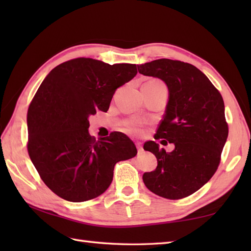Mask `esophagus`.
Segmentation results:
<instances>
[{
	"mask_svg": "<svg viewBox=\"0 0 251 251\" xmlns=\"http://www.w3.org/2000/svg\"><path fill=\"white\" fill-rule=\"evenodd\" d=\"M136 146H137V149H138V152H142V143L137 142Z\"/></svg>",
	"mask_w": 251,
	"mask_h": 251,
	"instance_id": "obj_1",
	"label": "esophagus"
}]
</instances>
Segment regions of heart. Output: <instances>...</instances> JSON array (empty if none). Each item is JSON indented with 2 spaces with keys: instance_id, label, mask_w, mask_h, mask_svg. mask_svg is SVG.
Wrapping results in <instances>:
<instances>
[{
  "instance_id": "heart-1",
  "label": "heart",
  "mask_w": 251,
  "mask_h": 251,
  "mask_svg": "<svg viewBox=\"0 0 251 251\" xmlns=\"http://www.w3.org/2000/svg\"><path fill=\"white\" fill-rule=\"evenodd\" d=\"M128 130L132 131V132H138V131H139V126L132 123V124L128 125Z\"/></svg>"
}]
</instances>
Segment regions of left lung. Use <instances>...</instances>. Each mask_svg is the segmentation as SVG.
<instances>
[{"label": "left lung", "mask_w": 251, "mask_h": 251, "mask_svg": "<svg viewBox=\"0 0 251 251\" xmlns=\"http://www.w3.org/2000/svg\"><path fill=\"white\" fill-rule=\"evenodd\" d=\"M138 71L166 84L168 101L156 136L175 146L166 152L155 141L145 143L157 167L143 174V182L158 196L183 199L206 184L219 166L228 134L222 96L190 63L157 59L141 63Z\"/></svg>", "instance_id": "8db88e82"}]
</instances>
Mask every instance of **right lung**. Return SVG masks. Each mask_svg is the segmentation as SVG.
<instances>
[{"mask_svg": "<svg viewBox=\"0 0 251 251\" xmlns=\"http://www.w3.org/2000/svg\"><path fill=\"white\" fill-rule=\"evenodd\" d=\"M136 74L131 63L76 58L52 69L37 89L26 116L28 152L61 199L79 202L101 195L114 165L136 156L135 143L122 132L96 140L88 131L89 116L108 111L115 90Z\"/></svg>", "mask_w": 251, "mask_h": 251, "instance_id": "right-lung-1", "label": "right lung"}]
</instances>
